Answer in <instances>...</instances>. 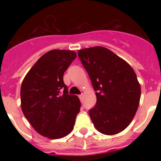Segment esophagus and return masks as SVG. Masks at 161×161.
Instances as JSON below:
<instances>
[{"mask_svg":"<svg viewBox=\"0 0 161 161\" xmlns=\"http://www.w3.org/2000/svg\"><path fill=\"white\" fill-rule=\"evenodd\" d=\"M83 97H84L83 93H82V94H80V95H79V98H80V101L83 100Z\"/></svg>","mask_w":161,"mask_h":161,"instance_id":"esophagus-1","label":"esophagus"}]
</instances>
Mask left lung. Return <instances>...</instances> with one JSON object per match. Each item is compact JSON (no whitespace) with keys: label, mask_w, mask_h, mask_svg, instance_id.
Returning a JSON list of instances; mask_svg holds the SVG:
<instances>
[{"label":"left lung","mask_w":161,"mask_h":161,"mask_svg":"<svg viewBox=\"0 0 161 161\" xmlns=\"http://www.w3.org/2000/svg\"><path fill=\"white\" fill-rule=\"evenodd\" d=\"M78 56L96 91L97 103L89 111L95 128L107 136L123 131L139 107L141 88L136 72L103 47L79 50Z\"/></svg>","instance_id":"left-lung-1"}]
</instances>
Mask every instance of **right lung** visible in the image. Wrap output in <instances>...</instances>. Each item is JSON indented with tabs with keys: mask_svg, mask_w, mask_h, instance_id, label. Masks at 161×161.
<instances>
[{
	"mask_svg": "<svg viewBox=\"0 0 161 161\" xmlns=\"http://www.w3.org/2000/svg\"><path fill=\"white\" fill-rule=\"evenodd\" d=\"M76 53L52 50L42 55L25 75L21 86V106L25 117L41 136L60 139L74 127L80 102L68 94L63 76Z\"/></svg>",
	"mask_w": 161,
	"mask_h": 161,
	"instance_id": "right-lung-1",
	"label": "right lung"
}]
</instances>
